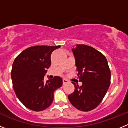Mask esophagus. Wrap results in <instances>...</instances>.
Here are the masks:
<instances>
[{"instance_id": "esophagus-1", "label": "esophagus", "mask_w": 128, "mask_h": 128, "mask_svg": "<svg viewBox=\"0 0 128 128\" xmlns=\"http://www.w3.org/2000/svg\"><path fill=\"white\" fill-rule=\"evenodd\" d=\"M68 81H67L66 80H65V79H63V84H66V83H68Z\"/></svg>"}]
</instances>
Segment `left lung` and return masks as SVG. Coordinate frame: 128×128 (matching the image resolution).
I'll return each instance as SVG.
<instances>
[{"instance_id": "8db88e82", "label": "left lung", "mask_w": 128, "mask_h": 128, "mask_svg": "<svg viewBox=\"0 0 128 128\" xmlns=\"http://www.w3.org/2000/svg\"><path fill=\"white\" fill-rule=\"evenodd\" d=\"M76 60L78 78L82 82H75V90L68 96V100L79 110L88 112L100 103L109 88L111 72L103 54L86 45H76L72 49Z\"/></svg>"}]
</instances>
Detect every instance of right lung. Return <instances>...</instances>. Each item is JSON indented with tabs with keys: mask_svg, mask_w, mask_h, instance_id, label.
Here are the masks:
<instances>
[{
	"mask_svg": "<svg viewBox=\"0 0 128 128\" xmlns=\"http://www.w3.org/2000/svg\"><path fill=\"white\" fill-rule=\"evenodd\" d=\"M60 46H36L19 54L13 63L11 76L16 96L26 106L34 112L44 110L54 99V92L63 84L62 78L55 76L44 81L50 66V55Z\"/></svg>",
	"mask_w": 128,
	"mask_h": 128,
	"instance_id": "1",
	"label": "right lung"
}]
</instances>
